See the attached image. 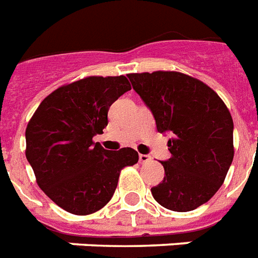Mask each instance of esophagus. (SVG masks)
I'll return each instance as SVG.
<instances>
[{
    "instance_id": "34e87169",
    "label": "esophagus",
    "mask_w": 258,
    "mask_h": 258,
    "mask_svg": "<svg viewBox=\"0 0 258 258\" xmlns=\"http://www.w3.org/2000/svg\"><path fill=\"white\" fill-rule=\"evenodd\" d=\"M151 161V157L150 155H146V154H139V162L141 163H147V162Z\"/></svg>"
}]
</instances>
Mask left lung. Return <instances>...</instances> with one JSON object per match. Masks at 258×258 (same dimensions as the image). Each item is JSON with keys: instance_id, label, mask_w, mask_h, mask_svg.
<instances>
[{"instance_id": "8db88e82", "label": "left lung", "mask_w": 258, "mask_h": 258, "mask_svg": "<svg viewBox=\"0 0 258 258\" xmlns=\"http://www.w3.org/2000/svg\"><path fill=\"white\" fill-rule=\"evenodd\" d=\"M158 133L170 134L171 158L161 162L165 178L151 187L158 204L190 212L208 202L224 183L233 162V119L210 87L179 72L130 74Z\"/></svg>"}]
</instances>
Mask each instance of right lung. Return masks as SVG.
<instances>
[{
	"mask_svg": "<svg viewBox=\"0 0 258 258\" xmlns=\"http://www.w3.org/2000/svg\"><path fill=\"white\" fill-rule=\"evenodd\" d=\"M130 89L125 76L82 79L46 96L28 123L25 154L37 184L68 213L104 208L120 170L139 159L131 147L109 151L92 141L108 124L111 104Z\"/></svg>",
	"mask_w": 258,
	"mask_h": 258,
	"instance_id": "obj_1",
	"label": "right lung"
}]
</instances>
